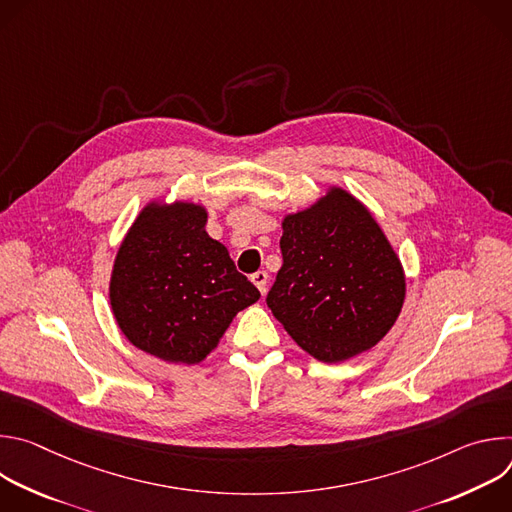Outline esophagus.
I'll list each match as a JSON object with an SVG mask.
<instances>
[{"instance_id": "obj_1", "label": "esophagus", "mask_w": 512, "mask_h": 512, "mask_svg": "<svg viewBox=\"0 0 512 512\" xmlns=\"http://www.w3.org/2000/svg\"><path fill=\"white\" fill-rule=\"evenodd\" d=\"M251 281L257 285V289L261 291V294H265V289H267V273L265 271H255L251 275Z\"/></svg>"}]
</instances>
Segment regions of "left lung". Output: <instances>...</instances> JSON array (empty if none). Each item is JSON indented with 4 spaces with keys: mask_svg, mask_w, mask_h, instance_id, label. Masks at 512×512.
<instances>
[{
    "mask_svg": "<svg viewBox=\"0 0 512 512\" xmlns=\"http://www.w3.org/2000/svg\"><path fill=\"white\" fill-rule=\"evenodd\" d=\"M281 227L283 265L267 306L287 334L322 362L383 340L403 308L405 273L369 208L332 186Z\"/></svg>",
    "mask_w": 512,
    "mask_h": 512,
    "instance_id": "left-lung-1",
    "label": "left lung"
}]
</instances>
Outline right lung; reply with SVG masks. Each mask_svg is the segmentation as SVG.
Here are the masks:
<instances>
[{
    "label": "right lung",
    "mask_w": 512,
    "mask_h": 512,
    "mask_svg": "<svg viewBox=\"0 0 512 512\" xmlns=\"http://www.w3.org/2000/svg\"><path fill=\"white\" fill-rule=\"evenodd\" d=\"M206 218L200 204L152 200L113 263L117 326L133 346L166 362L204 360L233 318L261 298L227 247L208 237Z\"/></svg>",
    "instance_id": "obj_1"
}]
</instances>
